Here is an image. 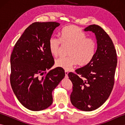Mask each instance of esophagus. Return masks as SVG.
I'll return each mask as SVG.
<instances>
[{
	"instance_id": "34e87169",
	"label": "esophagus",
	"mask_w": 125,
	"mask_h": 125,
	"mask_svg": "<svg viewBox=\"0 0 125 125\" xmlns=\"http://www.w3.org/2000/svg\"><path fill=\"white\" fill-rule=\"evenodd\" d=\"M68 72L67 71H65V77L67 78L68 77Z\"/></svg>"
}]
</instances>
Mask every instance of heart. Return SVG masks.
<instances>
[{
	"mask_svg": "<svg viewBox=\"0 0 125 125\" xmlns=\"http://www.w3.org/2000/svg\"><path fill=\"white\" fill-rule=\"evenodd\" d=\"M70 45L69 57H61L55 61V65L65 70H70L77 64L85 65L91 61L96 50V43L94 39L86 38L81 29L76 26H68L61 32V40L52 37L49 41V48L53 56L59 54L61 46Z\"/></svg>",
	"mask_w": 125,
	"mask_h": 125,
	"instance_id": "b5f03b06",
	"label": "heart"
}]
</instances>
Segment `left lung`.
<instances>
[{
  "label": "left lung",
  "mask_w": 125,
  "mask_h": 125,
  "mask_svg": "<svg viewBox=\"0 0 125 125\" xmlns=\"http://www.w3.org/2000/svg\"><path fill=\"white\" fill-rule=\"evenodd\" d=\"M84 31L94 33L97 49L91 61L68 74L72 82V104L78 109L92 111L101 106L109 97L115 83L117 55L112 40L99 26L90 25Z\"/></svg>",
  "instance_id": "obj_1"
}]
</instances>
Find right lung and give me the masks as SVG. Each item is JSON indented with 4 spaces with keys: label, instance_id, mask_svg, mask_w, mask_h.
<instances>
[{
    "label": "right lung",
    "instance_id": "obj_1",
    "mask_svg": "<svg viewBox=\"0 0 125 125\" xmlns=\"http://www.w3.org/2000/svg\"><path fill=\"white\" fill-rule=\"evenodd\" d=\"M60 25L56 22L33 23L18 40L10 55V84L17 99L27 109L41 111L52 103V91L64 77L54 64L49 41Z\"/></svg>",
    "mask_w": 125,
    "mask_h": 125
}]
</instances>
